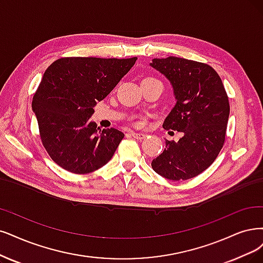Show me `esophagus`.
<instances>
[{
    "mask_svg": "<svg viewBox=\"0 0 263 263\" xmlns=\"http://www.w3.org/2000/svg\"><path fill=\"white\" fill-rule=\"evenodd\" d=\"M131 135L132 137L134 138V139H137V140H143V139H145L147 137L146 134H144V133H138V132H131Z\"/></svg>",
    "mask_w": 263,
    "mask_h": 263,
    "instance_id": "1",
    "label": "esophagus"
}]
</instances>
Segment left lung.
Here are the masks:
<instances>
[{
  "instance_id": "8db88e82",
  "label": "left lung",
  "mask_w": 263,
  "mask_h": 263,
  "mask_svg": "<svg viewBox=\"0 0 263 263\" xmlns=\"http://www.w3.org/2000/svg\"><path fill=\"white\" fill-rule=\"evenodd\" d=\"M149 65L169 80L177 101L162 126L183 133L178 142L166 140L152 167L168 180L192 179L216 160L224 144L230 116L226 89L207 64L169 56L154 58Z\"/></svg>"
}]
</instances>
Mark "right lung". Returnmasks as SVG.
I'll return each instance as SVG.
<instances>
[{
	"label": "right lung",
	"instance_id": "obj_1",
	"mask_svg": "<svg viewBox=\"0 0 263 263\" xmlns=\"http://www.w3.org/2000/svg\"><path fill=\"white\" fill-rule=\"evenodd\" d=\"M138 57H66L45 70L32 100L43 146L63 169L85 174L102 168L124 134L97 128L90 118Z\"/></svg>",
	"mask_w": 263,
	"mask_h": 263
}]
</instances>
